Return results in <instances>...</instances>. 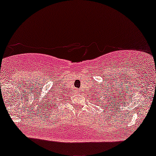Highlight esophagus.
<instances>
[{
    "label": "esophagus",
    "mask_w": 156,
    "mask_h": 156,
    "mask_svg": "<svg viewBox=\"0 0 156 156\" xmlns=\"http://www.w3.org/2000/svg\"><path fill=\"white\" fill-rule=\"evenodd\" d=\"M79 92H80L79 90H76V93H79Z\"/></svg>",
    "instance_id": "34e87169"
}]
</instances>
